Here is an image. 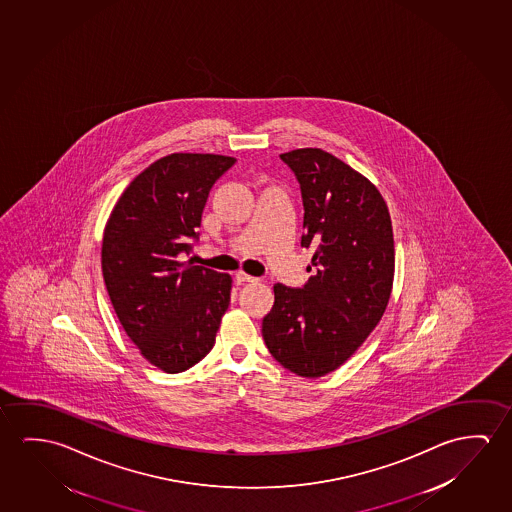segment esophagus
Here are the masks:
<instances>
[{
    "mask_svg": "<svg viewBox=\"0 0 512 512\" xmlns=\"http://www.w3.org/2000/svg\"><path fill=\"white\" fill-rule=\"evenodd\" d=\"M236 282L237 285L253 284V282H259V278H255V276L246 275V273H237Z\"/></svg>",
    "mask_w": 512,
    "mask_h": 512,
    "instance_id": "esophagus-1",
    "label": "esophagus"
}]
</instances>
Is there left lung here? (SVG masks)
<instances>
[{"mask_svg": "<svg viewBox=\"0 0 512 512\" xmlns=\"http://www.w3.org/2000/svg\"><path fill=\"white\" fill-rule=\"evenodd\" d=\"M303 198L301 246L315 248L303 287L275 285L262 337L303 378L339 369L385 314L394 284V232L376 186L321 149L280 154Z\"/></svg>", "mask_w": 512, "mask_h": 512, "instance_id": "8db88e82", "label": "left lung"}]
</instances>
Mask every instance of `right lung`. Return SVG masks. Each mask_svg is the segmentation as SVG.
<instances>
[{"label": "right lung", "instance_id": "1", "mask_svg": "<svg viewBox=\"0 0 512 512\" xmlns=\"http://www.w3.org/2000/svg\"><path fill=\"white\" fill-rule=\"evenodd\" d=\"M234 163L182 152L158 159L134 177L104 228V284L118 321L168 374L209 354L230 303V275L182 262V253L198 241L209 191Z\"/></svg>", "mask_w": 512, "mask_h": 512}]
</instances>
